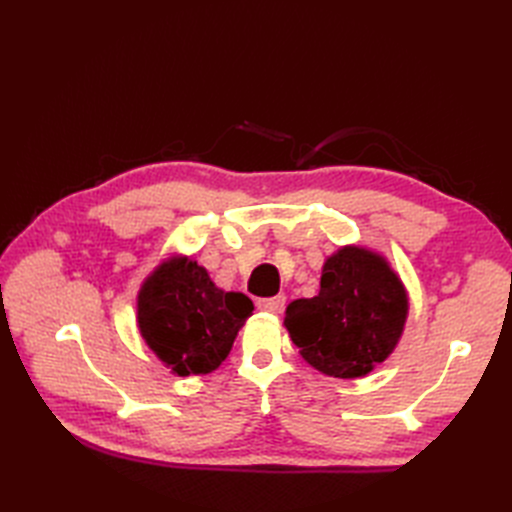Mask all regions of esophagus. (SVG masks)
<instances>
[{"instance_id": "obj_1", "label": "esophagus", "mask_w": 512, "mask_h": 512, "mask_svg": "<svg viewBox=\"0 0 512 512\" xmlns=\"http://www.w3.org/2000/svg\"><path fill=\"white\" fill-rule=\"evenodd\" d=\"M256 305H258V309H262V312L280 314L286 305V297L284 294H277V297H271V299H258Z\"/></svg>"}]
</instances>
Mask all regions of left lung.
<instances>
[{"label": "left lung", "instance_id": "8db88e82", "mask_svg": "<svg viewBox=\"0 0 512 512\" xmlns=\"http://www.w3.org/2000/svg\"><path fill=\"white\" fill-rule=\"evenodd\" d=\"M408 316V294L380 254L346 245L322 267L320 292L286 307L284 327L322 374L363 378L389 356Z\"/></svg>", "mask_w": 512, "mask_h": 512}]
</instances>
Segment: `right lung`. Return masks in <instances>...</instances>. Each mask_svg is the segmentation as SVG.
Instances as JSON below:
<instances>
[{"label": "right lung", "instance_id": "obj_1", "mask_svg": "<svg viewBox=\"0 0 512 512\" xmlns=\"http://www.w3.org/2000/svg\"><path fill=\"white\" fill-rule=\"evenodd\" d=\"M136 309L153 354L177 376H203L222 365L254 303L243 292L220 290L205 267L177 256L147 277Z\"/></svg>", "mask_w": 512, "mask_h": 512}]
</instances>
